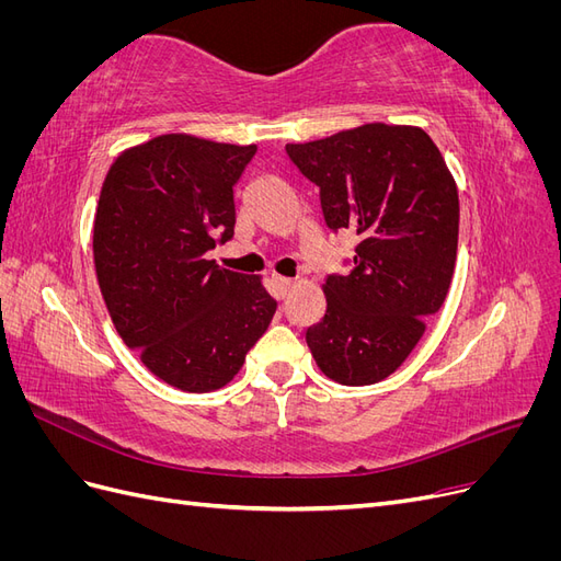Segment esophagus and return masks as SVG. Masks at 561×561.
<instances>
[{"label": "esophagus", "instance_id": "1", "mask_svg": "<svg viewBox=\"0 0 561 561\" xmlns=\"http://www.w3.org/2000/svg\"><path fill=\"white\" fill-rule=\"evenodd\" d=\"M274 283L280 287L283 293H287V290H290V287L295 285V280H293V278H285V276H274Z\"/></svg>", "mask_w": 561, "mask_h": 561}]
</instances>
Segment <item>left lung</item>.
<instances>
[{
    "mask_svg": "<svg viewBox=\"0 0 561 561\" xmlns=\"http://www.w3.org/2000/svg\"><path fill=\"white\" fill-rule=\"evenodd\" d=\"M285 151L320 190L325 225L360 239L351 274L322 285L328 311L307 344L332 381L377 383L407 360L449 293L456 182L416 126L365 124Z\"/></svg>",
    "mask_w": 561,
    "mask_h": 561,
    "instance_id": "obj_1",
    "label": "left lung"
}]
</instances>
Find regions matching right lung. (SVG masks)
Returning a JSON list of instances; mask_svg holds the SVG:
<instances>
[{
    "instance_id": "right-lung-1",
    "label": "right lung",
    "mask_w": 561,
    "mask_h": 561,
    "mask_svg": "<svg viewBox=\"0 0 561 561\" xmlns=\"http://www.w3.org/2000/svg\"><path fill=\"white\" fill-rule=\"evenodd\" d=\"M257 145L168 133L116 157L100 190L93 262L118 336L151 375L210 393L276 313L260 276L206 260L233 236V184Z\"/></svg>"
}]
</instances>
